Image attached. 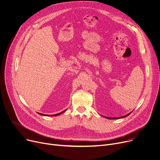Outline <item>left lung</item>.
<instances>
[{
	"mask_svg": "<svg viewBox=\"0 0 160 160\" xmlns=\"http://www.w3.org/2000/svg\"><path fill=\"white\" fill-rule=\"evenodd\" d=\"M131 113H128V114H127V115H124V116H122V117H121V118H108V117H105V118H107V119H121V118H126V117H127V116H128L129 114H130Z\"/></svg>",
	"mask_w": 160,
	"mask_h": 160,
	"instance_id": "8db88e82",
	"label": "left lung"
}]
</instances>
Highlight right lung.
Instances as JSON below:
<instances>
[{
  "label": "right lung",
  "instance_id": "1",
  "mask_svg": "<svg viewBox=\"0 0 160 160\" xmlns=\"http://www.w3.org/2000/svg\"><path fill=\"white\" fill-rule=\"evenodd\" d=\"M66 111V110H64V111H62V112H61V113H57V114H55V115H52L51 116H56V115H60V114H61V113H62L63 112H64ZM39 113L40 115H45V116H50V115H45V114H42V113Z\"/></svg>",
  "mask_w": 160,
  "mask_h": 160
}]
</instances>
